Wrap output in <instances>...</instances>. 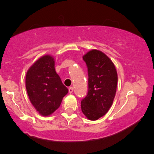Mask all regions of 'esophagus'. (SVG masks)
<instances>
[{
	"instance_id": "34e87169",
	"label": "esophagus",
	"mask_w": 154,
	"mask_h": 154,
	"mask_svg": "<svg viewBox=\"0 0 154 154\" xmlns=\"http://www.w3.org/2000/svg\"><path fill=\"white\" fill-rule=\"evenodd\" d=\"M69 93H73V88L70 87L69 88Z\"/></svg>"
}]
</instances>
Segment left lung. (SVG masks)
Instances as JSON below:
<instances>
[{"label": "left lung", "mask_w": 154, "mask_h": 154, "mask_svg": "<svg viewBox=\"0 0 154 154\" xmlns=\"http://www.w3.org/2000/svg\"><path fill=\"white\" fill-rule=\"evenodd\" d=\"M88 66V92L81 101L82 113L95 121L105 115L112 105L117 87L114 63L102 51L93 49L82 56Z\"/></svg>", "instance_id": "1"}]
</instances>
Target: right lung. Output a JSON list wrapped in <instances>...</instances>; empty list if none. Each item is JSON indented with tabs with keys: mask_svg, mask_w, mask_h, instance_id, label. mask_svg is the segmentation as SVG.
Returning <instances> with one entry per match:
<instances>
[{
	"mask_svg": "<svg viewBox=\"0 0 154 154\" xmlns=\"http://www.w3.org/2000/svg\"><path fill=\"white\" fill-rule=\"evenodd\" d=\"M26 89L29 100L40 115L50 116L61 105L68 89L55 70L53 56L45 55L26 72Z\"/></svg>",
	"mask_w": 154,
	"mask_h": 154,
	"instance_id": "right-lung-1",
	"label": "right lung"
}]
</instances>
